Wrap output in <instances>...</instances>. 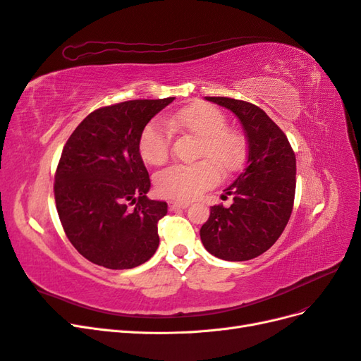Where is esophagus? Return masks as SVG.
<instances>
[{"label":"esophagus","instance_id":"34e87169","mask_svg":"<svg viewBox=\"0 0 361 361\" xmlns=\"http://www.w3.org/2000/svg\"><path fill=\"white\" fill-rule=\"evenodd\" d=\"M170 209H185V207H188L190 203L188 202H178V200H173L169 203Z\"/></svg>","mask_w":361,"mask_h":361}]
</instances>
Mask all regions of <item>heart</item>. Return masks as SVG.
<instances>
[{"mask_svg": "<svg viewBox=\"0 0 361 361\" xmlns=\"http://www.w3.org/2000/svg\"><path fill=\"white\" fill-rule=\"evenodd\" d=\"M166 123L173 129L188 130L200 138L197 157L209 158L194 164H174L157 173L155 187L164 197L191 200L211 188L218 179V169L231 173L244 162L247 143L241 133L227 128L226 116L216 106L195 102ZM171 138L169 130L154 120L145 126L138 138V152L150 166H159L170 155Z\"/></svg>", "mask_w": 361, "mask_h": 361, "instance_id": "heart-1", "label": "heart"}]
</instances>
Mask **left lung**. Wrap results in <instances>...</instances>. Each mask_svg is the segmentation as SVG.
<instances>
[{"label": "left lung", "instance_id": "8db88e82", "mask_svg": "<svg viewBox=\"0 0 361 361\" xmlns=\"http://www.w3.org/2000/svg\"><path fill=\"white\" fill-rule=\"evenodd\" d=\"M204 99L239 118L248 141V158L243 173L221 195H233V203L211 207L200 239L218 259L250 260L265 253L285 231L293 206L297 161L286 135L259 106L231 97Z\"/></svg>", "mask_w": 361, "mask_h": 361}]
</instances>
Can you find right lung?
Instances as JSON below:
<instances>
[{
    "label": "right lung",
    "mask_w": 361,
    "mask_h": 361,
    "mask_svg": "<svg viewBox=\"0 0 361 361\" xmlns=\"http://www.w3.org/2000/svg\"><path fill=\"white\" fill-rule=\"evenodd\" d=\"M174 101L137 99L90 113L64 145L54 194L72 245L108 269L145 264L159 245L167 203L150 200L149 173L138 152L141 130Z\"/></svg>",
    "instance_id": "right-lung-1"
}]
</instances>
